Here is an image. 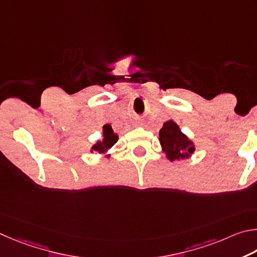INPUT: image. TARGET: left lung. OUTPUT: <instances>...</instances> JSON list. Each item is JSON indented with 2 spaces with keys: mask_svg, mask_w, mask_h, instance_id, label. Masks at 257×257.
<instances>
[{
  "mask_svg": "<svg viewBox=\"0 0 257 257\" xmlns=\"http://www.w3.org/2000/svg\"><path fill=\"white\" fill-rule=\"evenodd\" d=\"M159 142L161 150L169 161L191 158L195 151L194 142L190 140L172 119L164 123L159 131Z\"/></svg>",
  "mask_w": 257,
  "mask_h": 257,
  "instance_id": "1",
  "label": "left lung"
}]
</instances>
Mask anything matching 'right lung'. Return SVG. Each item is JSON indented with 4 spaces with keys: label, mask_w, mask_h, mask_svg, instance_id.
<instances>
[{
    "label": "right lung",
    "mask_w": 257,
    "mask_h": 257,
    "mask_svg": "<svg viewBox=\"0 0 257 257\" xmlns=\"http://www.w3.org/2000/svg\"><path fill=\"white\" fill-rule=\"evenodd\" d=\"M118 141V136L112 131L110 125L102 126V140H98L90 149L91 154H99L109 159L110 154L109 150L115 146V143Z\"/></svg>",
    "instance_id": "obj_1"
}]
</instances>
